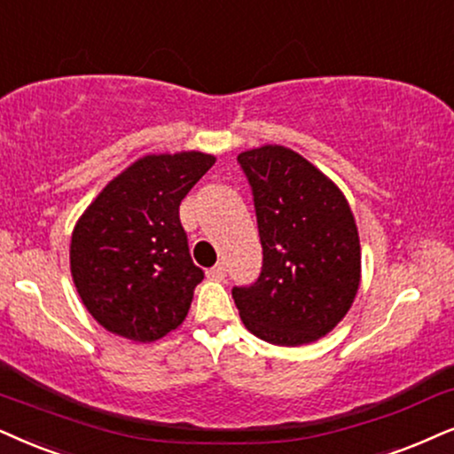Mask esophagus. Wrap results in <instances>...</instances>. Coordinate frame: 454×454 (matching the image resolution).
Instances as JSON below:
<instances>
[{"mask_svg": "<svg viewBox=\"0 0 454 454\" xmlns=\"http://www.w3.org/2000/svg\"><path fill=\"white\" fill-rule=\"evenodd\" d=\"M209 277H211V278H215V280H222L223 277H226V266H223L222 262H220V263H215V266L209 270Z\"/></svg>", "mask_w": 454, "mask_h": 454, "instance_id": "obj_1", "label": "esophagus"}]
</instances>
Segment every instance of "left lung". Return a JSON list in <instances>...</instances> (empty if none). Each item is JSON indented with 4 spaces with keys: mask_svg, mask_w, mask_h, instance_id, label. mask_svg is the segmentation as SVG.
Here are the masks:
<instances>
[{
    "mask_svg": "<svg viewBox=\"0 0 454 454\" xmlns=\"http://www.w3.org/2000/svg\"><path fill=\"white\" fill-rule=\"evenodd\" d=\"M254 194L262 272L232 286L247 329L274 346L317 341L360 285V240L343 194L301 154L268 145L239 154Z\"/></svg>",
    "mask_w": 454,
    "mask_h": 454,
    "instance_id": "8db88e82",
    "label": "left lung"
}]
</instances>
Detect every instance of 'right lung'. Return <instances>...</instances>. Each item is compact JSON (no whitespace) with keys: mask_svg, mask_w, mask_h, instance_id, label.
Instances as JSON below:
<instances>
[{"mask_svg":"<svg viewBox=\"0 0 454 454\" xmlns=\"http://www.w3.org/2000/svg\"><path fill=\"white\" fill-rule=\"evenodd\" d=\"M214 163L203 153L148 154L114 177L77 222L73 280L106 331L154 341L186 318L205 272L188 251L180 203Z\"/></svg>","mask_w":454,"mask_h":454,"instance_id":"right-lung-1","label":"right lung"}]
</instances>
